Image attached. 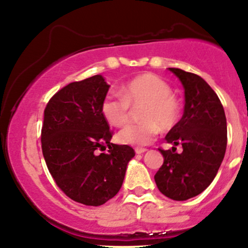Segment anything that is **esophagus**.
Segmentation results:
<instances>
[{"instance_id": "obj_1", "label": "esophagus", "mask_w": 248, "mask_h": 248, "mask_svg": "<svg viewBox=\"0 0 248 248\" xmlns=\"http://www.w3.org/2000/svg\"><path fill=\"white\" fill-rule=\"evenodd\" d=\"M144 152H147L146 148H135V153L136 154H143Z\"/></svg>"}]
</instances>
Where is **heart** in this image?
<instances>
[{
	"mask_svg": "<svg viewBox=\"0 0 248 248\" xmlns=\"http://www.w3.org/2000/svg\"><path fill=\"white\" fill-rule=\"evenodd\" d=\"M140 108L142 122L120 130L116 136L120 143L138 147L152 143L160 128L164 132L172 129L181 118V105L170 85L154 73H143L127 81L121 87V96H104L100 112L110 126L121 127L129 122L133 109Z\"/></svg>",
	"mask_w": 248,
	"mask_h": 248,
	"instance_id": "b5f03b06",
	"label": "heart"
}]
</instances>
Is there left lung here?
<instances>
[{"instance_id": "1", "label": "left lung", "mask_w": 248, "mask_h": 248, "mask_svg": "<svg viewBox=\"0 0 248 248\" xmlns=\"http://www.w3.org/2000/svg\"><path fill=\"white\" fill-rule=\"evenodd\" d=\"M169 70L183 84L186 105L166 141L182 146L183 152L158 148L164 161L154 178L168 198L186 201L203 192L217 175L227 144L226 116L218 95L203 78L175 67Z\"/></svg>"}]
</instances>
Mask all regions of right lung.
Listing matches in <instances>:
<instances>
[{"instance_id":"obj_1","label":"right lung","mask_w":248,"mask_h":248,"mask_svg":"<svg viewBox=\"0 0 248 248\" xmlns=\"http://www.w3.org/2000/svg\"><path fill=\"white\" fill-rule=\"evenodd\" d=\"M108 88L100 75L73 81L44 109L41 140L47 169L67 197L87 206L114 197L135 156L132 147L110 143L113 130L100 112Z\"/></svg>"}]
</instances>
